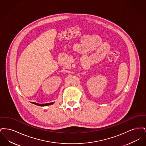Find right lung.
I'll return each instance as SVG.
<instances>
[{"label": "right lung", "mask_w": 146, "mask_h": 146, "mask_svg": "<svg viewBox=\"0 0 146 146\" xmlns=\"http://www.w3.org/2000/svg\"><path fill=\"white\" fill-rule=\"evenodd\" d=\"M32 104H35V105H38L39 106H49V105H51L54 104L55 102H51V103H48V104H37V103H35V102H31Z\"/></svg>", "instance_id": "right-lung-1"}]
</instances>
